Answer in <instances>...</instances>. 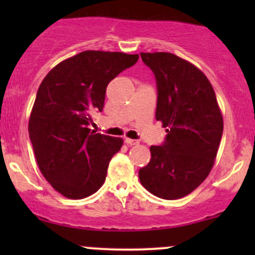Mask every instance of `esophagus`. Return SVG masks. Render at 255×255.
Instances as JSON below:
<instances>
[{
    "label": "esophagus",
    "instance_id": "obj_1",
    "mask_svg": "<svg viewBox=\"0 0 255 255\" xmlns=\"http://www.w3.org/2000/svg\"><path fill=\"white\" fill-rule=\"evenodd\" d=\"M125 142L128 144V145H137V144H139L138 140H134V139H130V138H126Z\"/></svg>",
    "mask_w": 255,
    "mask_h": 255
}]
</instances>
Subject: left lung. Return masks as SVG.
<instances>
[{"label":"left lung","instance_id":"left-lung-1","mask_svg":"<svg viewBox=\"0 0 255 255\" xmlns=\"http://www.w3.org/2000/svg\"><path fill=\"white\" fill-rule=\"evenodd\" d=\"M158 87L156 121L166 128L165 143L151 145L140 184L164 200L191 194L212 170L223 133L215 91L197 66L175 54L140 53Z\"/></svg>","mask_w":255,"mask_h":255}]
</instances>
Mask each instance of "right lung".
<instances>
[{"instance_id":"obj_1","label":"right lung","mask_w":255,"mask_h":255,"mask_svg":"<svg viewBox=\"0 0 255 255\" xmlns=\"http://www.w3.org/2000/svg\"><path fill=\"white\" fill-rule=\"evenodd\" d=\"M139 55L85 50L47 74L28 122L40 173L66 199L80 200L104 185L122 138L91 132L92 115L104 110L107 85Z\"/></svg>"}]
</instances>
